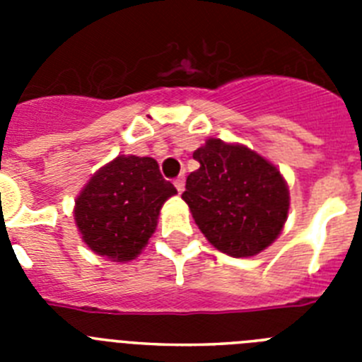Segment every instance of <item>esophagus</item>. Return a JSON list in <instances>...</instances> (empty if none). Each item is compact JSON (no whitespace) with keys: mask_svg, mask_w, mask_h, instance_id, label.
I'll use <instances>...</instances> for the list:
<instances>
[{"mask_svg":"<svg viewBox=\"0 0 362 362\" xmlns=\"http://www.w3.org/2000/svg\"><path fill=\"white\" fill-rule=\"evenodd\" d=\"M174 185H175V188H177V192H183L185 190V177H183V175L175 177Z\"/></svg>","mask_w":362,"mask_h":362,"instance_id":"1","label":"esophagus"}]
</instances>
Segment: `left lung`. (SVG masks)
Segmentation results:
<instances>
[{
  "instance_id": "8db88e82",
  "label": "left lung",
  "mask_w": 362,
  "mask_h": 362,
  "mask_svg": "<svg viewBox=\"0 0 362 362\" xmlns=\"http://www.w3.org/2000/svg\"><path fill=\"white\" fill-rule=\"evenodd\" d=\"M183 199L204 238L232 257H250L276 241L288 217V185L257 152L206 139Z\"/></svg>"
}]
</instances>
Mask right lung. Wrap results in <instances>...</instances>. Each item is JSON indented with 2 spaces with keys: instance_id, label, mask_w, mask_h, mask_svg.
<instances>
[{
  "instance_id": "obj_1",
  "label": "right lung",
  "mask_w": 362,
  "mask_h": 362,
  "mask_svg": "<svg viewBox=\"0 0 362 362\" xmlns=\"http://www.w3.org/2000/svg\"><path fill=\"white\" fill-rule=\"evenodd\" d=\"M177 194L152 158L117 156L99 168L76 199L74 219L85 245L98 255L124 263L146 246L159 210Z\"/></svg>"
}]
</instances>
